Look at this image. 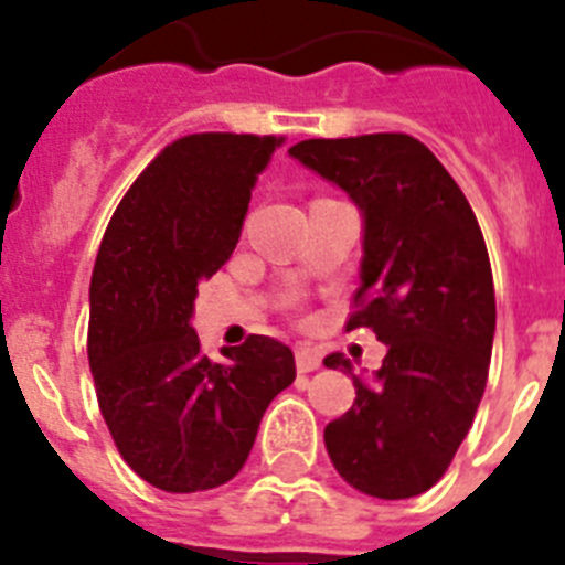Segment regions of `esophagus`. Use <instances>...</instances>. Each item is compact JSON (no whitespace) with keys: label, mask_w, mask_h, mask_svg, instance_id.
<instances>
[{"label":"esophagus","mask_w":565,"mask_h":565,"mask_svg":"<svg viewBox=\"0 0 565 565\" xmlns=\"http://www.w3.org/2000/svg\"><path fill=\"white\" fill-rule=\"evenodd\" d=\"M294 356H297V371L299 373H311V371H317L319 364H322L319 353L313 351V348H306V344H299L297 351H294Z\"/></svg>","instance_id":"obj_1"}]
</instances>
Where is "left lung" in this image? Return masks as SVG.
<instances>
[{
	"label": "left lung",
	"mask_w": 565,
	"mask_h": 565,
	"mask_svg": "<svg viewBox=\"0 0 565 565\" xmlns=\"http://www.w3.org/2000/svg\"><path fill=\"white\" fill-rule=\"evenodd\" d=\"M288 152L362 209V286L344 328L387 344L371 382L342 353L326 356L356 387L326 427L328 456L364 495H422L456 458L489 376L495 286L476 212L413 135L308 138Z\"/></svg>",
	"instance_id": "obj_1"
}]
</instances>
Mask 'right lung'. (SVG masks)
<instances>
[{
	"instance_id": "add662e5",
	"label": "right lung",
	"mask_w": 565,
	"mask_h": 565,
	"mask_svg": "<svg viewBox=\"0 0 565 565\" xmlns=\"http://www.w3.org/2000/svg\"><path fill=\"white\" fill-rule=\"evenodd\" d=\"M277 135H183L115 209L89 282L87 356L102 416L132 472L163 492L237 476L259 418L297 376L288 344L252 337L226 362L189 326L198 282L221 271Z\"/></svg>"
}]
</instances>
